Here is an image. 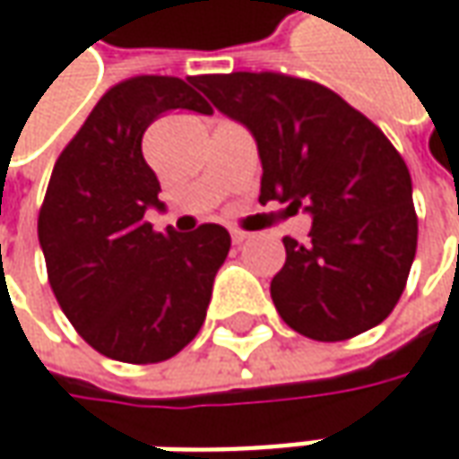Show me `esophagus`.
I'll return each instance as SVG.
<instances>
[{
    "mask_svg": "<svg viewBox=\"0 0 459 459\" xmlns=\"http://www.w3.org/2000/svg\"><path fill=\"white\" fill-rule=\"evenodd\" d=\"M230 238H233V244H244L249 238V233L241 229H230Z\"/></svg>",
    "mask_w": 459,
    "mask_h": 459,
    "instance_id": "34e87169",
    "label": "esophagus"
}]
</instances>
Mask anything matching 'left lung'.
Here are the masks:
<instances>
[{"mask_svg":"<svg viewBox=\"0 0 459 459\" xmlns=\"http://www.w3.org/2000/svg\"><path fill=\"white\" fill-rule=\"evenodd\" d=\"M195 85L255 134L259 203L311 212L309 241L285 236L270 283L285 325L337 342L385 322L418 244L411 171L385 132L335 91L283 72L200 74Z\"/></svg>","mask_w":459,"mask_h":459,"instance_id":"8db88e82","label":"left lung"}]
</instances>
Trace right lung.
Returning a JSON list of instances; mask_svg holds the SVG:
<instances>
[{"instance_id":"obj_1","label":"right lung","mask_w":459,"mask_h":459,"mask_svg":"<svg viewBox=\"0 0 459 459\" xmlns=\"http://www.w3.org/2000/svg\"><path fill=\"white\" fill-rule=\"evenodd\" d=\"M171 108L212 111L169 74H137L108 88L56 158L39 212L59 307L91 348L124 364L166 361L195 340L230 249L218 223L158 233L145 221V210L163 203L143 134Z\"/></svg>"}]
</instances>
